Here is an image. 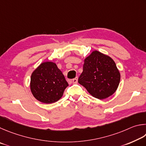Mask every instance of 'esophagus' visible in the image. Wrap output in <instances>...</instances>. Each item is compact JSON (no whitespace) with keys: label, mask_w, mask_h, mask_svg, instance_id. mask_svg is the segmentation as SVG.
Masks as SVG:
<instances>
[{"label":"esophagus","mask_w":146,"mask_h":146,"mask_svg":"<svg viewBox=\"0 0 146 146\" xmlns=\"http://www.w3.org/2000/svg\"><path fill=\"white\" fill-rule=\"evenodd\" d=\"M78 77H76V78L73 79V80H72V83H73L74 84L77 83H78Z\"/></svg>","instance_id":"obj_1"}]
</instances>
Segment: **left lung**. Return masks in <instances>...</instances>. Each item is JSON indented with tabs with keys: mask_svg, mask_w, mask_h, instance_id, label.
Returning <instances> with one entry per match:
<instances>
[{
	"mask_svg": "<svg viewBox=\"0 0 146 146\" xmlns=\"http://www.w3.org/2000/svg\"><path fill=\"white\" fill-rule=\"evenodd\" d=\"M120 80L121 74L113 59L94 50L84 60L78 83L94 98L104 99L115 92Z\"/></svg>",
	"mask_w": 146,
	"mask_h": 146,
	"instance_id": "1",
	"label": "left lung"
}]
</instances>
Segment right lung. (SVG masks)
<instances>
[{
	"mask_svg": "<svg viewBox=\"0 0 146 146\" xmlns=\"http://www.w3.org/2000/svg\"><path fill=\"white\" fill-rule=\"evenodd\" d=\"M68 86L63 73L52 61L41 63L31 76V92L35 99L43 103L58 101Z\"/></svg>",
	"mask_w": 146,
	"mask_h": 146,
	"instance_id": "obj_1",
	"label": "right lung"
}]
</instances>
